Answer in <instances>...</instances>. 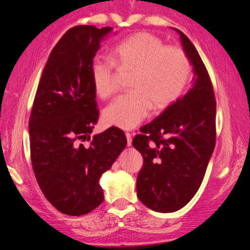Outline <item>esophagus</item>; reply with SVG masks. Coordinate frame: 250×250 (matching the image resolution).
Here are the masks:
<instances>
[{
    "mask_svg": "<svg viewBox=\"0 0 250 250\" xmlns=\"http://www.w3.org/2000/svg\"><path fill=\"white\" fill-rule=\"evenodd\" d=\"M125 138H126V146L130 147L132 144V138H131V133L125 132Z\"/></svg>",
    "mask_w": 250,
    "mask_h": 250,
    "instance_id": "1",
    "label": "esophagus"
}]
</instances>
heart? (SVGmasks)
Instances as JSON below:
<instances>
[{
  "mask_svg": "<svg viewBox=\"0 0 250 250\" xmlns=\"http://www.w3.org/2000/svg\"><path fill=\"white\" fill-rule=\"evenodd\" d=\"M112 61L95 57L89 66L93 87L100 98L113 94L114 66L132 69L129 93L119 95L103 112L109 125L133 129L156 110L169 106L180 98L191 75V62L180 47L166 46L157 36L136 33L112 49Z\"/></svg>",
  "mask_w": 250,
  "mask_h": 250,
  "instance_id": "obj_1",
  "label": "heart"
}]
</instances>
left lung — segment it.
Returning <instances> with one entry per match:
<instances>
[{
    "instance_id": "1",
    "label": "left lung",
    "mask_w": 250,
    "mask_h": 250,
    "mask_svg": "<svg viewBox=\"0 0 250 250\" xmlns=\"http://www.w3.org/2000/svg\"><path fill=\"white\" fill-rule=\"evenodd\" d=\"M175 30L194 67L192 88L144 125L132 140L144 157L137 177L138 199L157 212H175L192 200L215 146V99L210 76L194 44Z\"/></svg>"
}]
</instances>
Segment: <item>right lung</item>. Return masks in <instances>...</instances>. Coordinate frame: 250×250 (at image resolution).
Wrapping results in <instances>:
<instances>
[{
    "instance_id": "1",
    "label": "right lung",
    "mask_w": 250,
    "mask_h": 250,
    "mask_svg": "<svg viewBox=\"0 0 250 250\" xmlns=\"http://www.w3.org/2000/svg\"><path fill=\"white\" fill-rule=\"evenodd\" d=\"M111 27L77 25L56 43L42 70L29 120L37 182L62 213L83 215L103 202L101 175L124 150V131L89 137L99 119L89 66ZM85 140L90 141L84 145Z\"/></svg>"
}]
</instances>
